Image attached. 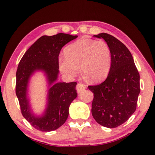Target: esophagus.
I'll return each mask as SVG.
<instances>
[{
    "instance_id": "esophagus-1",
    "label": "esophagus",
    "mask_w": 155,
    "mask_h": 155,
    "mask_svg": "<svg viewBox=\"0 0 155 155\" xmlns=\"http://www.w3.org/2000/svg\"><path fill=\"white\" fill-rule=\"evenodd\" d=\"M86 88V86L84 84L79 83L77 85V91L78 93H81L82 91H84Z\"/></svg>"
}]
</instances>
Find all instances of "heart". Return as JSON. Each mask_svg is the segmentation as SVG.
Instances as JSON below:
<instances>
[{
    "mask_svg": "<svg viewBox=\"0 0 155 155\" xmlns=\"http://www.w3.org/2000/svg\"><path fill=\"white\" fill-rule=\"evenodd\" d=\"M65 57H59L58 67L66 77L72 78L81 70L91 81L98 83L107 77L111 68L112 55L106 42L82 38L68 45Z\"/></svg>",
    "mask_w": 155,
    "mask_h": 155,
    "instance_id": "b5f03b06",
    "label": "heart"
}]
</instances>
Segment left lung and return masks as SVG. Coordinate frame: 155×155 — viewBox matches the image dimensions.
<instances>
[{"mask_svg": "<svg viewBox=\"0 0 155 155\" xmlns=\"http://www.w3.org/2000/svg\"><path fill=\"white\" fill-rule=\"evenodd\" d=\"M93 37L103 38L110 47L112 65L103 83L88 87L94 94L91 112L98 124L113 128L125 123L136 110L140 75L132 54L123 42L104 32Z\"/></svg>", "mask_w": 155, "mask_h": 155, "instance_id": "obj_1", "label": "left lung"}]
</instances>
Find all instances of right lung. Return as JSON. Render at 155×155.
<instances>
[{
    "mask_svg": "<svg viewBox=\"0 0 155 155\" xmlns=\"http://www.w3.org/2000/svg\"><path fill=\"white\" fill-rule=\"evenodd\" d=\"M77 37V35L64 33L42 36L26 51L18 64L16 74V94L21 113L32 127L42 132L57 130L65 123L70 104L77 97L76 82H57L61 50ZM38 71L44 74L48 87L45 108L41 114L34 112L29 96L30 80Z\"/></svg>",
    "mask_w": 155,
    "mask_h": 155,
    "instance_id": "1",
    "label": "right lung"
}]
</instances>
